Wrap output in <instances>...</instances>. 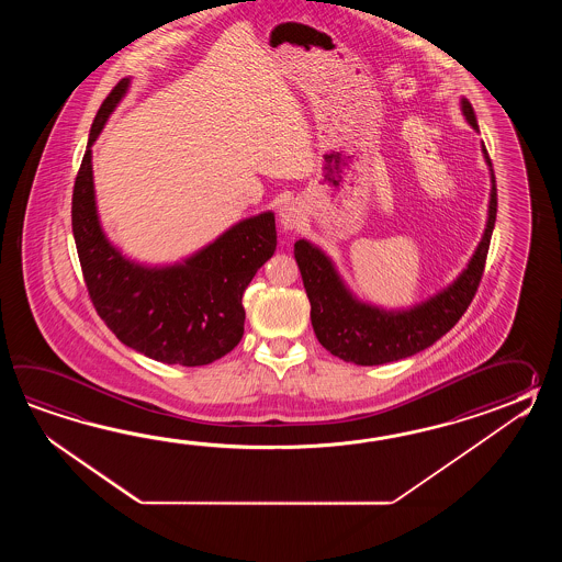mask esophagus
Wrapping results in <instances>:
<instances>
[{
  "instance_id": "esophagus-1",
  "label": "esophagus",
  "mask_w": 562,
  "mask_h": 562,
  "mask_svg": "<svg viewBox=\"0 0 562 562\" xmlns=\"http://www.w3.org/2000/svg\"><path fill=\"white\" fill-rule=\"evenodd\" d=\"M303 221V211L295 201L291 203L281 204L279 209V223L283 228H299Z\"/></svg>"
}]
</instances>
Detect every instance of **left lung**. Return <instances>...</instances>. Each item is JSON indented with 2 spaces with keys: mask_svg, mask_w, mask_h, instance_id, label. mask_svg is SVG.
Returning <instances> with one entry per match:
<instances>
[{
  "mask_svg": "<svg viewBox=\"0 0 562 562\" xmlns=\"http://www.w3.org/2000/svg\"><path fill=\"white\" fill-rule=\"evenodd\" d=\"M460 110L468 124L480 132L467 98H460ZM482 156L490 172L488 216L482 239L460 276L416 305L385 310L361 301L339 276L329 255L307 239L295 243V261L311 303V325L327 351L356 366H382L434 346L464 315L482 279L498 206L496 179L484 143Z\"/></svg>",
  "mask_w": 562,
  "mask_h": 562,
  "instance_id": "obj_1",
  "label": "left lung"
}]
</instances>
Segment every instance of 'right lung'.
Listing matches in <instances>:
<instances>
[{
	"label": "right lung",
	"mask_w": 562,
	"mask_h": 562,
	"mask_svg": "<svg viewBox=\"0 0 562 562\" xmlns=\"http://www.w3.org/2000/svg\"><path fill=\"white\" fill-rule=\"evenodd\" d=\"M131 80H120L98 110L74 184V240L86 286L124 346L168 366H206L243 337V293L276 252V215L247 216L177 263H140L108 239L95 204L92 146Z\"/></svg>",
	"instance_id": "right-lung-1"
}]
</instances>
